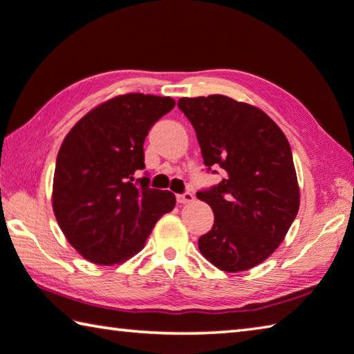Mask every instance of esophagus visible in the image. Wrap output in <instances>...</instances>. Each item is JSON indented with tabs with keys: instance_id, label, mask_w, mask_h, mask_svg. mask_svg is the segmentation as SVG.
Instances as JSON below:
<instances>
[{
	"instance_id": "esophagus-1",
	"label": "esophagus",
	"mask_w": 354,
	"mask_h": 354,
	"mask_svg": "<svg viewBox=\"0 0 354 354\" xmlns=\"http://www.w3.org/2000/svg\"><path fill=\"white\" fill-rule=\"evenodd\" d=\"M194 199H195V196L192 192H184V194H181V195H176V201L179 204H187V203L194 201Z\"/></svg>"
}]
</instances>
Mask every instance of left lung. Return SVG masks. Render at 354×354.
<instances>
[{
  "label": "left lung",
  "mask_w": 354,
  "mask_h": 354,
  "mask_svg": "<svg viewBox=\"0 0 354 354\" xmlns=\"http://www.w3.org/2000/svg\"><path fill=\"white\" fill-rule=\"evenodd\" d=\"M178 106L195 128L207 171H223L220 183L196 192L215 215L214 226L199 236V250L226 272L260 265L283 241L299 212L286 136L259 108L226 95L183 97Z\"/></svg>",
  "instance_id": "8db88e82"
}]
</instances>
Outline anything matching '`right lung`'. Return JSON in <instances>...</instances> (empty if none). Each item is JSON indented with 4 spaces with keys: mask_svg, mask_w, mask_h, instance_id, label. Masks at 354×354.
<instances>
[{
    "mask_svg": "<svg viewBox=\"0 0 354 354\" xmlns=\"http://www.w3.org/2000/svg\"><path fill=\"white\" fill-rule=\"evenodd\" d=\"M175 100L125 94L94 108L63 140L55 160L53 205L77 252L114 265L139 252L156 221L175 207L169 190L150 189L144 142Z\"/></svg>",
    "mask_w": 354,
    "mask_h": 354,
    "instance_id": "right-lung-1",
    "label": "right lung"
}]
</instances>
